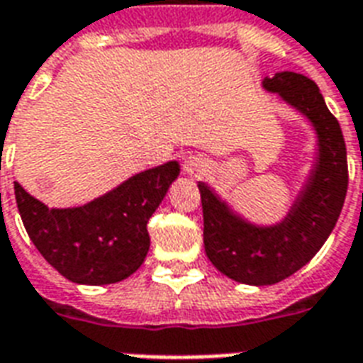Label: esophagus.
Masks as SVG:
<instances>
[{
	"label": "esophagus",
	"mask_w": 363,
	"mask_h": 363,
	"mask_svg": "<svg viewBox=\"0 0 363 363\" xmlns=\"http://www.w3.org/2000/svg\"><path fill=\"white\" fill-rule=\"evenodd\" d=\"M206 168V161L199 155H189L184 162V170L185 174H196Z\"/></svg>",
	"instance_id": "esophagus-1"
}]
</instances>
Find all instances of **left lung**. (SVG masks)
<instances>
[{
	"instance_id": "obj_1",
	"label": "left lung",
	"mask_w": 363,
	"mask_h": 363,
	"mask_svg": "<svg viewBox=\"0 0 363 363\" xmlns=\"http://www.w3.org/2000/svg\"><path fill=\"white\" fill-rule=\"evenodd\" d=\"M263 89L307 117L318 150L303 189L274 225L244 220L210 185L199 182L208 259L225 277L250 286H271L307 265L333 231L348 187L345 138L316 83L280 72L265 77Z\"/></svg>"
}]
</instances>
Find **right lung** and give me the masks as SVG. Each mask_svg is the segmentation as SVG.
Masks as SVG:
<instances>
[{
    "label": "right lung",
    "mask_w": 363,
    "mask_h": 363,
    "mask_svg": "<svg viewBox=\"0 0 363 363\" xmlns=\"http://www.w3.org/2000/svg\"><path fill=\"white\" fill-rule=\"evenodd\" d=\"M178 176V161H168L75 208L45 206L15 182L16 206L28 237L62 277L89 286L115 284L145 259L147 221Z\"/></svg>",
    "instance_id": "right-lung-1"
}]
</instances>
